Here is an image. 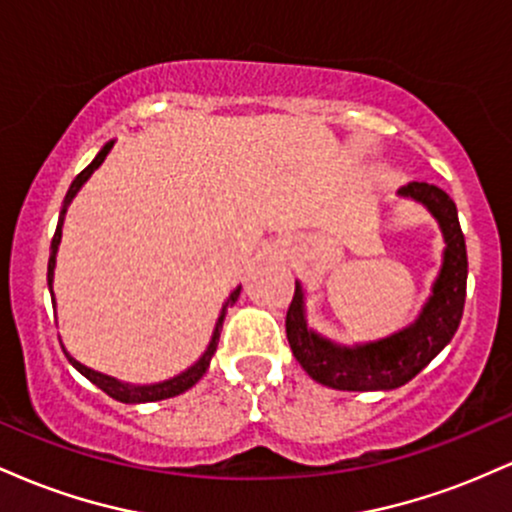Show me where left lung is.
I'll use <instances>...</instances> for the list:
<instances>
[{
	"label": "left lung",
	"instance_id": "obj_1",
	"mask_svg": "<svg viewBox=\"0 0 512 512\" xmlns=\"http://www.w3.org/2000/svg\"><path fill=\"white\" fill-rule=\"evenodd\" d=\"M397 195L424 204L438 221L445 240L443 262L431 296L411 325L378 342L337 344L308 325L305 291L301 281H296V293L286 313V337L305 373L332 390L375 392L402 387L450 344L460 327L467 296V248L455 202L428 182H409L399 187Z\"/></svg>",
	"mask_w": 512,
	"mask_h": 512
}]
</instances>
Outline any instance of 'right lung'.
I'll return each mask as SVG.
<instances>
[{"instance_id":"1","label":"right lung","mask_w":512,"mask_h":512,"mask_svg":"<svg viewBox=\"0 0 512 512\" xmlns=\"http://www.w3.org/2000/svg\"><path fill=\"white\" fill-rule=\"evenodd\" d=\"M115 142H108L103 146L101 151H98L96 158H93L88 166L81 170L79 175H76L72 185H69L67 190V197H64V204H62V211H60V221H57V231L55 236H52V245H50V262H48V286H50V296H52V308H55V293H52V281H55V264H57V250H60V240H62V226H64V216H67V209L69 204H72V199L76 197V192L81 190V187L86 185V180L91 178L93 170L101 168V163L105 161V156L110 154V149H113ZM240 296V286H236V289L231 291V296L226 298V303H223L221 308V315L219 320H216V327L214 332H211V339H209V346L204 349V354L197 358L195 363H192L190 368H185L182 373L173 375V378L168 380H161V383H151V385H132V383H125V380H117L113 378V375H105V373H98V370L88 368L84 366V363H79L76 358L69 354L67 349H64L62 344V351L64 356L69 358V363L79 370L84 378L91 380L93 385L101 387V390L105 392V395H110L113 399H117V402L122 404H144V402H158V399H168V397H175V395H182L185 390H190L192 385L199 383V378H202L204 373H207L209 363H211V356L216 354V346H219V337H221V327H223V317H226V310L228 305H233L238 301Z\"/></svg>"}]
</instances>
